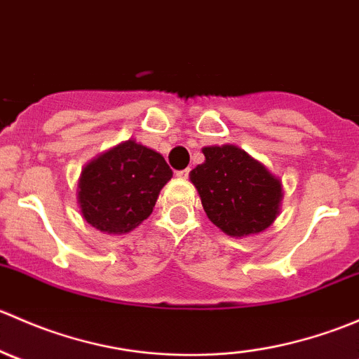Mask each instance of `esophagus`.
I'll use <instances>...</instances> for the list:
<instances>
[{
    "label": "esophagus",
    "mask_w": 359,
    "mask_h": 359,
    "mask_svg": "<svg viewBox=\"0 0 359 359\" xmlns=\"http://www.w3.org/2000/svg\"><path fill=\"white\" fill-rule=\"evenodd\" d=\"M175 175L179 177V179H187V177H189V168H186V170H180V172H177Z\"/></svg>",
    "instance_id": "esophagus-1"
}]
</instances>
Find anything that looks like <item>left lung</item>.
I'll list each match as a JSON object with an SVG mask.
<instances>
[{
    "mask_svg": "<svg viewBox=\"0 0 359 359\" xmlns=\"http://www.w3.org/2000/svg\"><path fill=\"white\" fill-rule=\"evenodd\" d=\"M201 151L205 161L191 170L189 179L206 217L233 238L266 231L280 215L283 200L280 177L234 144Z\"/></svg>",
    "mask_w": 359,
    "mask_h": 359,
    "instance_id": "8db88e82",
    "label": "left lung"
}]
</instances>
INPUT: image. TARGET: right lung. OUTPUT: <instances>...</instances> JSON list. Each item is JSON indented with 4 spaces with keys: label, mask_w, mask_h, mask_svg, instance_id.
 Here are the masks:
<instances>
[{
    "label": "right lung",
    "mask_w": 359,
    "mask_h": 359,
    "mask_svg": "<svg viewBox=\"0 0 359 359\" xmlns=\"http://www.w3.org/2000/svg\"><path fill=\"white\" fill-rule=\"evenodd\" d=\"M172 175L161 154L125 140L83 166L78 180L83 219L100 233H130L153 213Z\"/></svg>",
    "instance_id": "obj_1"
}]
</instances>
